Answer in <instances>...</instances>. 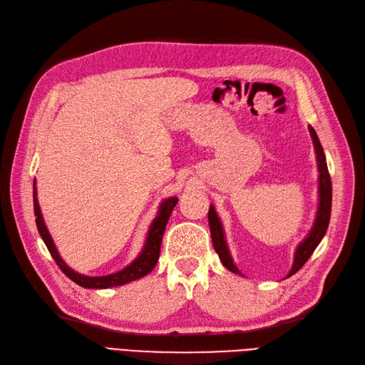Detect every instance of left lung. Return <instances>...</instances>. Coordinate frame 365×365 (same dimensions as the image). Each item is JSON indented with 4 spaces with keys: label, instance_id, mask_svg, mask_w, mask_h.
Returning a JSON list of instances; mask_svg holds the SVG:
<instances>
[{
    "label": "left lung",
    "instance_id": "obj_1",
    "mask_svg": "<svg viewBox=\"0 0 365 365\" xmlns=\"http://www.w3.org/2000/svg\"><path fill=\"white\" fill-rule=\"evenodd\" d=\"M309 132H311V137L314 141L317 163H318V173H319V176H318V200H319V202H318L314 227L311 228V231H309V235L304 237V240L300 242V245H298L295 250L294 264L288 274V277H291L292 274H295L303 267V264L309 260V257L312 256V252L315 251L319 242H322V239L324 237L327 227H329V220H330V210H332V181H330V175L327 170L324 150H323L322 143H319V140H318L315 129L312 126H309ZM208 225H210V233H212L213 247H215V251L217 252L220 262H222L224 267L227 269H230L231 272L240 274V271L236 268L233 259H231V254L228 251L227 242H225L224 228H222V224H220V219L216 215V210L213 205H210V210H208Z\"/></svg>",
    "mask_w": 365,
    "mask_h": 365
}]
</instances>
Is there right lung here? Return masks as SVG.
I'll list each match as a JSON object with an SVG mask.
<instances>
[{"mask_svg":"<svg viewBox=\"0 0 365 365\" xmlns=\"http://www.w3.org/2000/svg\"><path fill=\"white\" fill-rule=\"evenodd\" d=\"M176 202H178V197L176 196L168 197V200H164L161 202L158 215L155 219H153V222L149 228L146 244H145V247H143L140 256L134 262L128 264L126 268H123L118 272L102 275V277H90V275H83V274L73 271L59 256L56 245H54V242L46 227V222H43V217L41 215V208H39V202L36 197V182H33V207H35L36 227H38L39 235L43 240V244L47 245L51 257L54 259V262L58 263V267L62 269V272L67 275L68 279H71L74 283L82 286V288H88V289H108V288H114V286L126 284L129 282H134V280L145 277V275H148L153 268H155V264L160 257V248H161L164 230H165V225H168V220L172 215V210L175 208Z\"/></svg>","mask_w":365,"mask_h":365,"instance_id":"add662e5","label":"right lung"}]
</instances>
